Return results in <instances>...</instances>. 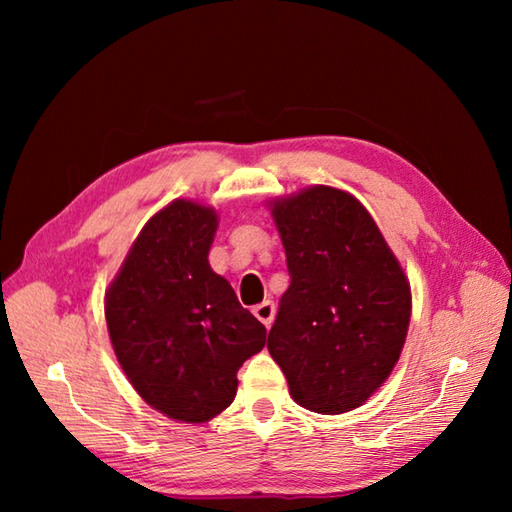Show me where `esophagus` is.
I'll list each match as a JSON object with an SVG mask.
<instances>
[{"label":"esophagus","mask_w":512,"mask_h":512,"mask_svg":"<svg viewBox=\"0 0 512 512\" xmlns=\"http://www.w3.org/2000/svg\"><path fill=\"white\" fill-rule=\"evenodd\" d=\"M253 314L266 325V328H270V323H273V319H275V303L270 299L257 303V306L253 308Z\"/></svg>","instance_id":"esophagus-1"}]
</instances>
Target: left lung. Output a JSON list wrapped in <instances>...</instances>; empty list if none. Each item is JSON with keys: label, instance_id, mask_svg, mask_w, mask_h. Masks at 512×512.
I'll return each instance as SVG.
<instances>
[{"label": "left lung", "instance_id": "left-lung-1", "mask_svg": "<svg viewBox=\"0 0 512 512\" xmlns=\"http://www.w3.org/2000/svg\"><path fill=\"white\" fill-rule=\"evenodd\" d=\"M290 286L268 352L297 405L345 413L374 394L398 363L411 288L372 215L341 189L308 187L270 202Z\"/></svg>", "mask_w": 512, "mask_h": 512}]
</instances>
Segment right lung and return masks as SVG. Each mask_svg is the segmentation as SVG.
I'll return each instance as SVG.
<instances>
[{
	"mask_svg": "<svg viewBox=\"0 0 512 512\" xmlns=\"http://www.w3.org/2000/svg\"><path fill=\"white\" fill-rule=\"evenodd\" d=\"M217 213L173 200L143 226L105 292L110 341L147 405L200 424L237 394V369L266 328L209 266Z\"/></svg>",
	"mask_w": 512,
	"mask_h": 512,
	"instance_id": "1",
	"label": "right lung"
}]
</instances>
